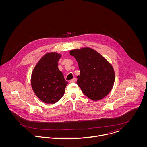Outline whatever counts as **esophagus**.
Here are the masks:
<instances>
[{"label": "esophagus", "instance_id": "1", "mask_svg": "<svg viewBox=\"0 0 147 147\" xmlns=\"http://www.w3.org/2000/svg\"><path fill=\"white\" fill-rule=\"evenodd\" d=\"M76 81V78H73V79L70 80V83H74Z\"/></svg>", "mask_w": 147, "mask_h": 147}]
</instances>
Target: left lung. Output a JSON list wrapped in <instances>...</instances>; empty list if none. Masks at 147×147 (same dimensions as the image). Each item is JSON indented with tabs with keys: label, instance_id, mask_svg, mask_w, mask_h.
I'll return each mask as SVG.
<instances>
[{
	"label": "left lung",
	"instance_id": "left-lung-1",
	"mask_svg": "<svg viewBox=\"0 0 147 147\" xmlns=\"http://www.w3.org/2000/svg\"><path fill=\"white\" fill-rule=\"evenodd\" d=\"M77 60L80 75L77 83L84 95L97 101L107 96L115 82V72L111 64L95 50L82 48L70 51Z\"/></svg>",
	"mask_w": 147,
	"mask_h": 147
}]
</instances>
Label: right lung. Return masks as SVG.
<instances>
[{
  "label": "right lung",
  "mask_w": 147,
  "mask_h": 147,
  "mask_svg": "<svg viewBox=\"0 0 147 147\" xmlns=\"http://www.w3.org/2000/svg\"><path fill=\"white\" fill-rule=\"evenodd\" d=\"M61 55L46 53L36 65L31 75V86L36 95L43 102L55 104L64 94L67 82L58 68Z\"/></svg>",
  "instance_id": "obj_1"
}]
</instances>
